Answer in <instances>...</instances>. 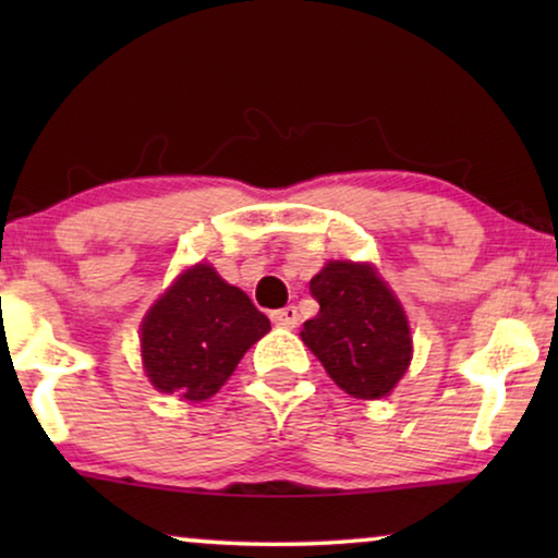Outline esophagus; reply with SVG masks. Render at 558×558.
Segmentation results:
<instances>
[{"label":"esophagus","instance_id":"obj_1","mask_svg":"<svg viewBox=\"0 0 558 558\" xmlns=\"http://www.w3.org/2000/svg\"><path fill=\"white\" fill-rule=\"evenodd\" d=\"M271 323L292 330V327H296V323H300V312H296L294 304H289V307H284V310L271 312Z\"/></svg>","mask_w":558,"mask_h":558}]
</instances>
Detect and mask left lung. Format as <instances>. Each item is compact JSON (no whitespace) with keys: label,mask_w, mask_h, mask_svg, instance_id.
<instances>
[{"label":"left lung","mask_w":558,"mask_h":558,"mask_svg":"<svg viewBox=\"0 0 558 558\" xmlns=\"http://www.w3.org/2000/svg\"><path fill=\"white\" fill-rule=\"evenodd\" d=\"M317 317L302 340L327 376L355 399H384L411 363V330L401 302L376 266L327 262L310 281Z\"/></svg>","instance_id":"1"}]
</instances>
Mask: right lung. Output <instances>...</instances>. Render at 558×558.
<instances>
[{"label":"right lung","mask_w":558,"mask_h":558,"mask_svg":"<svg viewBox=\"0 0 558 558\" xmlns=\"http://www.w3.org/2000/svg\"><path fill=\"white\" fill-rule=\"evenodd\" d=\"M269 330V317L254 307L246 292L220 279L210 264H195L144 317V371L157 391L180 401H205Z\"/></svg>","instance_id":"1"}]
</instances>
